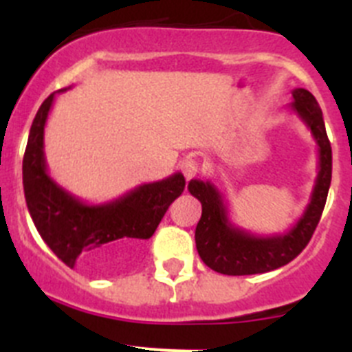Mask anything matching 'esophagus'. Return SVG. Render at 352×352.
Instances as JSON below:
<instances>
[{"label": "esophagus", "mask_w": 352, "mask_h": 352, "mask_svg": "<svg viewBox=\"0 0 352 352\" xmlns=\"http://www.w3.org/2000/svg\"><path fill=\"white\" fill-rule=\"evenodd\" d=\"M179 167H182V173L185 174L186 179H190V178H194V176H197L199 170H201L199 162L195 160V158H192V157H186L185 160L179 164Z\"/></svg>", "instance_id": "34e87169"}]
</instances>
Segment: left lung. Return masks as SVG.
<instances>
[{"instance_id": "obj_1", "label": "left lung", "mask_w": 352, "mask_h": 352, "mask_svg": "<svg viewBox=\"0 0 352 352\" xmlns=\"http://www.w3.org/2000/svg\"><path fill=\"white\" fill-rule=\"evenodd\" d=\"M292 98L294 100L289 107L309 126L319 153L310 203L300 220L284 234L257 236L239 229L229 220L227 201L213 183L190 179L188 192L203 204V214L195 227V247L203 263L213 272L223 275H256L280 268L309 245L321 220L331 183V144L316 96L307 89L296 88Z\"/></svg>"}]
</instances>
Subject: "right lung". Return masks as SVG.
Returning a JSON list of instances; mask_svg holds the SVG:
<instances>
[{
  "label": "right lung",
  "mask_w": 352,
  "mask_h": 352,
  "mask_svg": "<svg viewBox=\"0 0 352 352\" xmlns=\"http://www.w3.org/2000/svg\"><path fill=\"white\" fill-rule=\"evenodd\" d=\"M67 91V88L58 93ZM56 93L40 105L28 138L23 160V185L28 210L36 231L68 268H114L132 257L151 238L167 208L182 195V173L160 182L135 186L104 204H86L49 176L43 155V129Z\"/></svg>",
  "instance_id": "obj_1"
}]
</instances>
